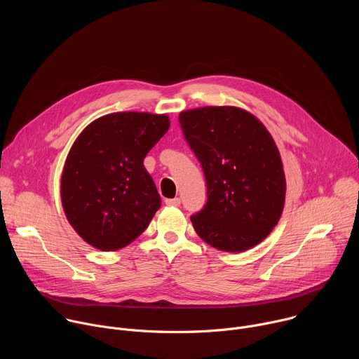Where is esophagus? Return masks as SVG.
Instances as JSON below:
<instances>
[{
	"label": "esophagus",
	"mask_w": 359,
	"mask_h": 359,
	"mask_svg": "<svg viewBox=\"0 0 359 359\" xmlns=\"http://www.w3.org/2000/svg\"><path fill=\"white\" fill-rule=\"evenodd\" d=\"M165 203L168 204V206H180L182 200L179 197H175V198H166Z\"/></svg>",
	"instance_id": "obj_1"
}]
</instances>
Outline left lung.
I'll list each match as a JSON object with an SVG mask.
<instances>
[{
  "instance_id": "8db88e82",
  "label": "left lung",
  "mask_w": 359,
  "mask_h": 359,
  "mask_svg": "<svg viewBox=\"0 0 359 359\" xmlns=\"http://www.w3.org/2000/svg\"><path fill=\"white\" fill-rule=\"evenodd\" d=\"M179 123L206 177L208 201L190 216L196 233L230 252L263 241L285 198L281 158L266 126L233 107L186 111Z\"/></svg>"
}]
</instances>
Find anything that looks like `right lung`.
<instances>
[{"label": "right lung", "mask_w": 359, "mask_h": 359, "mask_svg": "<svg viewBox=\"0 0 359 359\" xmlns=\"http://www.w3.org/2000/svg\"><path fill=\"white\" fill-rule=\"evenodd\" d=\"M170 126L166 115L119 112L92 122L75 140L61 179L64 212L102 251L139 237L161 208L143 159Z\"/></svg>", "instance_id": "right-lung-1"}]
</instances>
